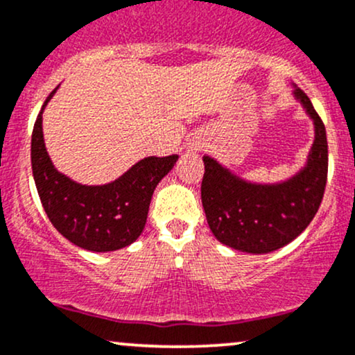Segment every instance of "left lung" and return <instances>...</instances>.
Masks as SVG:
<instances>
[{"label":"left lung","mask_w":355,"mask_h":355,"mask_svg":"<svg viewBox=\"0 0 355 355\" xmlns=\"http://www.w3.org/2000/svg\"><path fill=\"white\" fill-rule=\"evenodd\" d=\"M294 96L313 117L315 139L307 165L291 180L254 185L203 157V210L216 240L226 246L254 254L270 253L300 236L321 207L327 183L326 127L304 91L296 89Z\"/></svg>","instance_id":"obj_1"}]
</instances>
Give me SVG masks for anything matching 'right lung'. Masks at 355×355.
Returning <instances> with one entry per match:
<instances>
[{
  "label": "right lung",
  "instance_id": "right-lung-1",
  "mask_svg": "<svg viewBox=\"0 0 355 355\" xmlns=\"http://www.w3.org/2000/svg\"><path fill=\"white\" fill-rule=\"evenodd\" d=\"M54 92L55 89L42 109ZM42 109L33 129L31 165L49 221L84 250L104 253L129 246L144 232L153 190L173 168L178 155L147 157L107 185H80L54 168L42 137Z\"/></svg>",
  "mask_w": 355,
  "mask_h": 355
}]
</instances>
